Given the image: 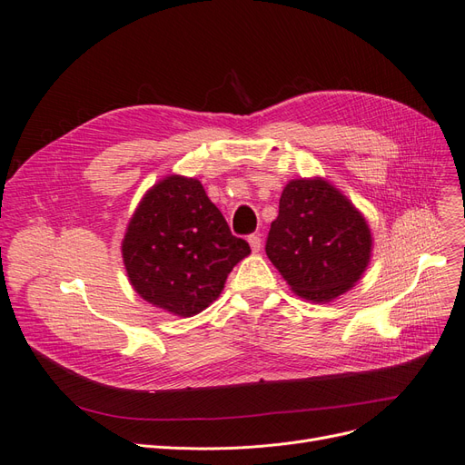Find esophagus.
<instances>
[{
    "instance_id": "obj_1",
    "label": "esophagus",
    "mask_w": 465,
    "mask_h": 465,
    "mask_svg": "<svg viewBox=\"0 0 465 465\" xmlns=\"http://www.w3.org/2000/svg\"><path fill=\"white\" fill-rule=\"evenodd\" d=\"M248 244H250L252 252H260V248H262V238H260V234H250V236H248Z\"/></svg>"
}]
</instances>
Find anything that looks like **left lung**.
Instances as JSON below:
<instances>
[{"instance_id": "8db88e82", "label": "left lung", "mask_w": 465, "mask_h": 465, "mask_svg": "<svg viewBox=\"0 0 465 465\" xmlns=\"http://www.w3.org/2000/svg\"><path fill=\"white\" fill-rule=\"evenodd\" d=\"M372 236L361 211L323 178L291 180L265 254L299 297L330 302L367 270Z\"/></svg>"}]
</instances>
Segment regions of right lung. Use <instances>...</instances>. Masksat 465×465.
Listing matches in <instances>:
<instances>
[{"label":"right lung","mask_w":465,"mask_h":465,"mask_svg":"<svg viewBox=\"0 0 465 465\" xmlns=\"http://www.w3.org/2000/svg\"><path fill=\"white\" fill-rule=\"evenodd\" d=\"M250 254L200 180L171 174L139 202L122 241L130 283L149 304L190 318L217 301L232 267Z\"/></svg>","instance_id":"right-lung-1"}]
</instances>
